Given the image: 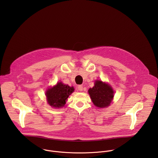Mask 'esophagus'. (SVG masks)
<instances>
[{"label":"esophagus","instance_id":"obj_1","mask_svg":"<svg viewBox=\"0 0 158 158\" xmlns=\"http://www.w3.org/2000/svg\"><path fill=\"white\" fill-rule=\"evenodd\" d=\"M77 89H78V91H82V90H83V86L81 85H79L77 86Z\"/></svg>","mask_w":158,"mask_h":158}]
</instances>
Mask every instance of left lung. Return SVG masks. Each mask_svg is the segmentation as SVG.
<instances>
[{
  "mask_svg": "<svg viewBox=\"0 0 158 158\" xmlns=\"http://www.w3.org/2000/svg\"><path fill=\"white\" fill-rule=\"evenodd\" d=\"M92 102L97 107L104 108L110 106L114 97V91L110 85L96 80L94 86L88 90Z\"/></svg>",
  "mask_w": 158,
  "mask_h": 158,
  "instance_id": "1",
  "label": "left lung"
}]
</instances>
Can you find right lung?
Returning <instances> with one entry per match:
<instances>
[{"instance_id":"1","label":"right lung","mask_w":158,"mask_h":158,"mask_svg":"<svg viewBox=\"0 0 158 158\" xmlns=\"http://www.w3.org/2000/svg\"><path fill=\"white\" fill-rule=\"evenodd\" d=\"M74 91V87H70L64 84L62 82H59L46 91V96L48 102L52 107H62L64 106L67 98Z\"/></svg>"}]
</instances>
